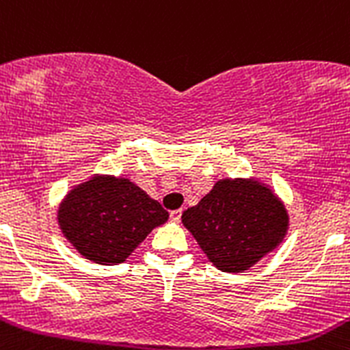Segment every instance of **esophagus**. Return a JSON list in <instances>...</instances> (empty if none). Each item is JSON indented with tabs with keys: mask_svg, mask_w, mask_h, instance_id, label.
I'll return each instance as SVG.
<instances>
[{
	"mask_svg": "<svg viewBox=\"0 0 350 350\" xmlns=\"http://www.w3.org/2000/svg\"><path fill=\"white\" fill-rule=\"evenodd\" d=\"M169 215H171V221H174V223L181 221V211H172Z\"/></svg>",
	"mask_w": 350,
	"mask_h": 350,
	"instance_id": "1",
	"label": "esophagus"
}]
</instances>
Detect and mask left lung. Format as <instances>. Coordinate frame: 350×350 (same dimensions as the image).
Listing matches in <instances>:
<instances>
[{
	"label": "left lung",
	"mask_w": 350,
	"mask_h": 350,
	"mask_svg": "<svg viewBox=\"0 0 350 350\" xmlns=\"http://www.w3.org/2000/svg\"><path fill=\"white\" fill-rule=\"evenodd\" d=\"M181 219L224 273L252 267L282 243L288 230L285 205L256 179H221Z\"/></svg>",
	"instance_id": "1"
}]
</instances>
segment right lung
Wrapping results in <instances>:
<instances>
[{"mask_svg": "<svg viewBox=\"0 0 350 350\" xmlns=\"http://www.w3.org/2000/svg\"><path fill=\"white\" fill-rule=\"evenodd\" d=\"M169 212L131 183L94 176L76 186L58 208V224L77 252L96 264H119Z\"/></svg>", "mask_w": 350, "mask_h": 350, "instance_id": "1", "label": "right lung"}]
</instances>
